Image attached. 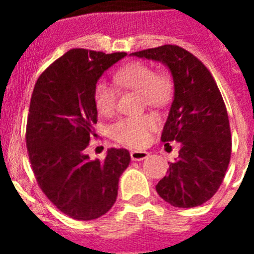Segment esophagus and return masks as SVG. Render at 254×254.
<instances>
[{"label": "esophagus", "mask_w": 254, "mask_h": 254, "mask_svg": "<svg viewBox=\"0 0 254 254\" xmlns=\"http://www.w3.org/2000/svg\"><path fill=\"white\" fill-rule=\"evenodd\" d=\"M147 156H149V152L143 151V150H132L131 151V159L133 161H141L146 159Z\"/></svg>", "instance_id": "obj_1"}]
</instances>
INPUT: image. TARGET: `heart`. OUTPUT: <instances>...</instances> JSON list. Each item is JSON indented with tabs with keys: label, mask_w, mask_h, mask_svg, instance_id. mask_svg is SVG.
I'll return each mask as SVG.
<instances>
[{
	"label": "heart",
	"mask_w": 254,
	"mask_h": 254,
	"mask_svg": "<svg viewBox=\"0 0 254 254\" xmlns=\"http://www.w3.org/2000/svg\"><path fill=\"white\" fill-rule=\"evenodd\" d=\"M113 80L117 86L140 93L143 103L150 107H164L173 96L172 78L163 72H155L150 64L132 62L116 71ZM96 111L103 117H112L117 111L118 91L111 84L100 81L94 89ZM158 128L154 116H138L122 118L111 128L112 137L131 147H142L150 141L151 133Z\"/></svg>",
	"instance_id": "1"
}]
</instances>
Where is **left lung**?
<instances>
[{
    "mask_svg": "<svg viewBox=\"0 0 254 254\" xmlns=\"http://www.w3.org/2000/svg\"><path fill=\"white\" fill-rule=\"evenodd\" d=\"M132 56L158 61L170 69L174 99L161 133L169 146L181 143L178 159L158 185L159 196L174 207H196L223 183L232 154L225 103L207 67L178 46H161Z\"/></svg>",
    "mask_w": 254,
    "mask_h": 254,
    "instance_id": "8db88e82",
    "label": "left lung"
}]
</instances>
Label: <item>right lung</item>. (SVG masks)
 <instances>
[{"label": "right lung", "mask_w": 254, "mask_h": 254, "mask_svg": "<svg viewBox=\"0 0 254 254\" xmlns=\"http://www.w3.org/2000/svg\"><path fill=\"white\" fill-rule=\"evenodd\" d=\"M126 56L71 49L39 76L31 94L26 123L31 168L49 201L75 220L98 219L111 210L131 161L126 149H109L104 161L90 160L85 152L96 136V82Z\"/></svg>", "instance_id": "right-lung-1"}]
</instances>
